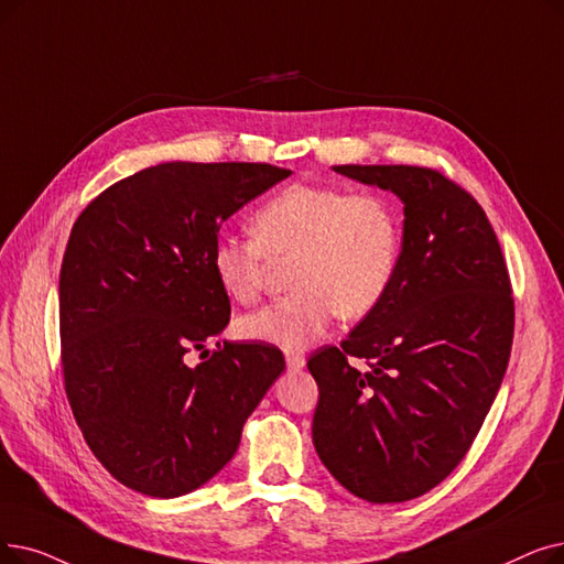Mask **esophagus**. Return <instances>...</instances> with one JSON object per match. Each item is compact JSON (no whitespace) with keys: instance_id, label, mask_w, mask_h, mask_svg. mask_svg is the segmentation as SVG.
I'll return each mask as SVG.
<instances>
[{"instance_id":"34e87169","label":"esophagus","mask_w":564,"mask_h":564,"mask_svg":"<svg viewBox=\"0 0 564 564\" xmlns=\"http://www.w3.org/2000/svg\"><path fill=\"white\" fill-rule=\"evenodd\" d=\"M285 364H288V369L300 371V369H304L306 359H304V355H300V352H285Z\"/></svg>"}]
</instances>
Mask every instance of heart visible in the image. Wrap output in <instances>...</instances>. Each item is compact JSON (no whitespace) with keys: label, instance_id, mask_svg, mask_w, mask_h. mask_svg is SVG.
<instances>
[{"label":"heart","instance_id":"b5f03b06","mask_svg":"<svg viewBox=\"0 0 564 564\" xmlns=\"http://www.w3.org/2000/svg\"><path fill=\"white\" fill-rule=\"evenodd\" d=\"M403 216L382 193H350L332 184H290L253 214V235H221L212 272L228 297L260 300L272 262L290 260L283 300L241 317V336L304 348L334 321L373 313L397 279Z\"/></svg>","mask_w":564,"mask_h":564}]
</instances>
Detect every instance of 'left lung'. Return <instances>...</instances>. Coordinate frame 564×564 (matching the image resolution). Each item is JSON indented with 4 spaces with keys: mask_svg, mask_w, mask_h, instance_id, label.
<instances>
[{
    "mask_svg": "<svg viewBox=\"0 0 564 564\" xmlns=\"http://www.w3.org/2000/svg\"><path fill=\"white\" fill-rule=\"evenodd\" d=\"M334 170L399 195L403 253L382 304L308 359L321 389L313 445L352 496L405 502L456 468L496 401L513 338L511 283L484 209L443 173Z\"/></svg>",
    "mask_w": 564,
    "mask_h": 564,
    "instance_id": "left-lung-1",
    "label": "left lung"
}]
</instances>
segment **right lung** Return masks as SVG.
<instances>
[{
	"instance_id": "obj_1",
	"label": "right lung",
	"mask_w": 564,
	"mask_h": 564,
	"mask_svg": "<svg viewBox=\"0 0 564 564\" xmlns=\"http://www.w3.org/2000/svg\"><path fill=\"white\" fill-rule=\"evenodd\" d=\"M288 175L269 163H159L73 224L59 272L66 397L94 456L138 494L207 484L285 369L269 343L224 340L209 358L205 346L230 323L209 260L218 228ZM193 349L208 359L188 365Z\"/></svg>"
}]
</instances>
